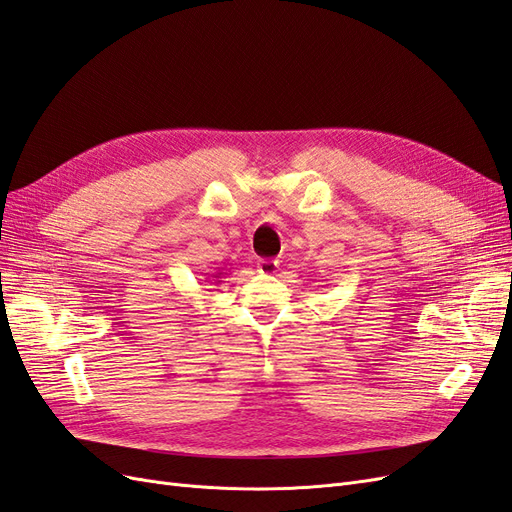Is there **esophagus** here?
<instances>
[{
  "instance_id": "34e87169",
  "label": "esophagus",
  "mask_w": 512,
  "mask_h": 512,
  "mask_svg": "<svg viewBox=\"0 0 512 512\" xmlns=\"http://www.w3.org/2000/svg\"><path fill=\"white\" fill-rule=\"evenodd\" d=\"M257 268H259L261 274L270 276V274H276V272H278V261H274V259H261V261L257 263Z\"/></svg>"
}]
</instances>
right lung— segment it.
<instances>
[{
  "label": "right lung",
  "instance_id": "right-lung-1",
  "mask_svg": "<svg viewBox=\"0 0 512 512\" xmlns=\"http://www.w3.org/2000/svg\"><path fill=\"white\" fill-rule=\"evenodd\" d=\"M221 274H223V272H217V274H212V280H214V283H221V280H219V278H221Z\"/></svg>",
  "mask_w": 512,
  "mask_h": 512
}]
</instances>
